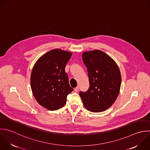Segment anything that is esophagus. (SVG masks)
<instances>
[{"mask_svg": "<svg viewBox=\"0 0 150 150\" xmlns=\"http://www.w3.org/2000/svg\"><path fill=\"white\" fill-rule=\"evenodd\" d=\"M74 91H75V92H78V91H79V86H76V87L74 89Z\"/></svg>", "mask_w": 150, "mask_h": 150, "instance_id": "34e87169", "label": "esophagus"}]
</instances>
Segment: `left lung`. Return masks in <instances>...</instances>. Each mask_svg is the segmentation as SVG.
Returning <instances> with one entry per match:
<instances>
[{
	"mask_svg": "<svg viewBox=\"0 0 150 150\" xmlns=\"http://www.w3.org/2000/svg\"><path fill=\"white\" fill-rule=\"evenodd\" d=\"M82 60L87 68L89 88L85 92L81 91L79 96L88 110L103 112L113 104L119 93V68L110 57L98 50L83 52Z\"/></svg>",
	"mask_w": 150,
	"mask_h": 150,
	"instance_id": "obj_1",
	"label": "left lung"
}]
</instances>
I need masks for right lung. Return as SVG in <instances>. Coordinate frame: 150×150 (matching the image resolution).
Masks as SVG:
<instances>
[{"label": "right lung", "mask_w": 150, "mask_h": 150, "mask_svg": "<svg viewBox=\"0 0 150 150\" xmlns=\"http://www.w3.org/2000/svg\"><path fill=\"white\" fill-rule=\"evenodd\" d=\"M72 53L54 49L41 56L33 68L30 83L34 97L42 107L55 110L66 103L73 89L70 86L65 66Z\"/></svg>", "instance_id": "obj_1"}]
</instances>
